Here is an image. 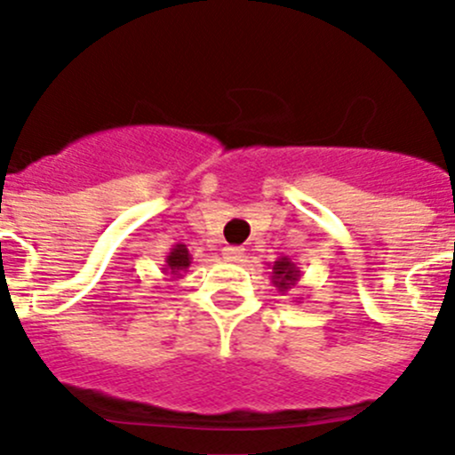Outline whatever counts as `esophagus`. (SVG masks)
<instances>
[{
	"instance_id": "1",
	"label": "esophagus",
	"mask_w": 455,
	"mask_h": 455,
	"mask_svg": "<svg viewBox=\"0 0 455 455\" xmlns=\"http://www.w3.org/2000/svg\"><path fill=\"white\" fill-rule=\"evenodd\" d=\"M222 255L224 259L228 261H240L242 257H244V249H242V246H224Z\"/></svg>"
}]
</instances>
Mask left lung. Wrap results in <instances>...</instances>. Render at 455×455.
<instances>
[{
    "instance_id": "1",
    "label": "left lung",
    "mask_w": 455,
    "mask_h": 455,
    "mask_svg": "<svg viewBox=\"0 0 455 455\" xmlns=\"http://www.w3.org/2000/svg\"><path fill=\"white\" fill-rule=\"evenodd\" d=\"M268 266H270V282H273V286L277 288L282 295H286V292H291L292 288H297V283H299L301 279V270L291 257H279V259H275L273 264ZM295 299H299V297H295Z\"/></svg>"
}]
</instances>
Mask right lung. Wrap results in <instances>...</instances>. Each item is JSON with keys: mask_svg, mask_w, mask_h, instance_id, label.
Instances as JSON below:
<instances>
[{"mask_svg": "<svg viewBox=\"0 0 455 455\" xmlns=\"http://www.w3.org/2000/svg\"><path fill=\"white\" fill-rule=\"evenodd\" d=\"M191 259H194V257H191L187 244H173L172 251H169L167 257H164L163 273L169 275L172 282H178V279L185 277V273L189 270Z\"/></svg>", "mask_w": 455, "mask_h": 455, "instance_id": "1", "label": "right lung"}]
</instances>
